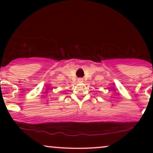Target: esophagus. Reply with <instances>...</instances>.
Returning a JSON list of instances; mask_svg holds the SVG:
<instances>
[{
    "label": "esophagus",
    "mask_w": 153,
    "mask_h": 153,
    "mask_svg": "<svg viewBox=\"0 0 153 153\" xmlns=\"http://www.w3.org/2000/svg\"><path fill=\"white\" fill-rule=\"evenodd\" d=\"M77 81H78L79 83H82L83 81V79H81V78H79V79H77Z\"/></svg>",
    "instance_id": "esophagus-1"
}]
</instances>
